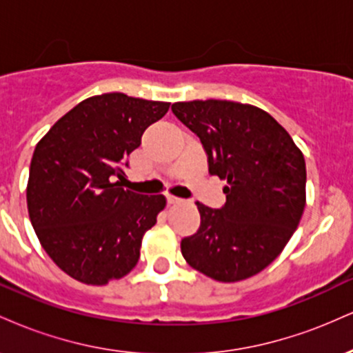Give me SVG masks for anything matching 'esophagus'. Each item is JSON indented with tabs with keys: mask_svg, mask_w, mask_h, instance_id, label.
<instances>
[{
	"mask_svg": "<svg viewBox=\"0 0 353 353\" xmlns=\"http://www.w3.org/2000/svg\"><path fill=\"white\" fill-rule=\"evenodd\" d=\"M181 199L179 197H174V196H168V204H179Z\"/></svg>",
	"mask_w": 353,
	"mask_h": 353,
	"instance_id": "obj_1",
	"label": "esophagus"
}]
</instances>
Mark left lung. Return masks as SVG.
Returning <instances> with one entry per match:
<instances>
[{"label":"left lung","mask_w":353,"mask_h":353,"mask_svg":"<svg viewBox=\"0 0 353 353\" xmlns=\"http://www.w3.org/2000/svg\"><path fill=\"white\" fill-rule=\"evenodd\" d=\"M172 112L201 139L209 172L228 181L225 204L196 202L201 228L181 252L192 269L239 282L277 259L305 208V161L269 112L234 101L174 103Z\"/></svg>","instance_id":"8db88e82"}]
</instances>
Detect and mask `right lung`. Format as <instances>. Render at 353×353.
I'll return each instance as SVG.
<instances>
[{
  "label": "right lung",
  "mask_w": 353,
  "mask_h": 353,
  "mask_svg": "<svg viewBox=\"0 0 353 353\" xmlns=\"http://www.w3.org/2000/svg\"><path fill=\"white\" fill-rule=\"evenodd\" d=\"M169 106L123 92L92 96L36 144L28 212L43 249L70 277L106 285L136 267L165 197L123 189L124 168L143 132Z\"/></svg>",
  "instance_id": "1"
}]
</instances>
